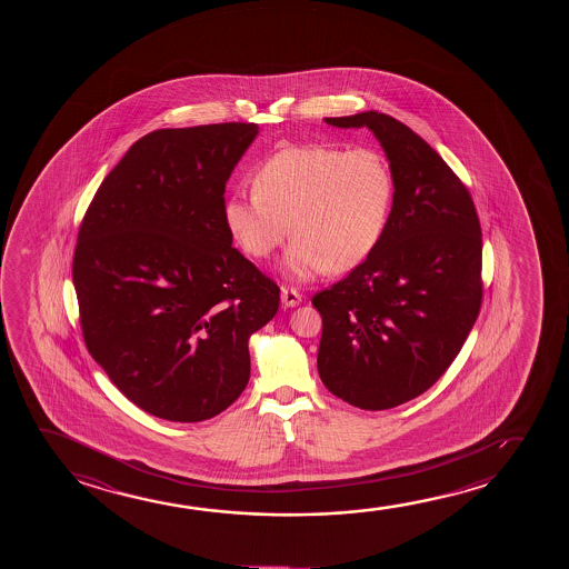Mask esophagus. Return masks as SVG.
Instances as JSON below:
<instances>
[{
	"label": "esophagus",
	"mask_w": 569,
	"mask_h": 569,
	"mask_svg": "<svg viewBox=\"0 0 569 569\" xmlns=\"http://www.w3.org/2000/svg\"><path fill=\"white\" fill-rule=\"evenodd\" d=\"M301 303V296L297 293L296 289L291 288H281V305L283 307H297V305Z\"/></svg>",
	"instance_id": "obj_1"
}]
</instances>
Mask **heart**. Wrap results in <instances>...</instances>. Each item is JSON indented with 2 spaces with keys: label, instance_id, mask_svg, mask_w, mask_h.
Wrapping results in <instances>:
<instances>
[{
  "label": "heart",
  "instance_id": "b5f03b06",
  "mask_svg": "<svg viewBox=\"0 0 569 569\" xmlns=\"http://www.w3.org/2000/svg\"><path fill=\"white\" fill-rule=\"evenodd\" d=\"M395 200L389 159L369 146H289L258 164L252 190L223 203L234 242L268 258L291 234L286 272L296 280L348 272L381 241Z\"/></svg>",
  "mask_w": 569,
  "mask_h": 569
}]
</instances>
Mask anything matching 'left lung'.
Returning <instances> with one entry per match:
<instances>
[{"instance_id":"1","label":"left lung","mask_w":569,"mask_h":569,"mask_svg":"<svg viewBox=\"0 0 569 569\" xmlns=\"http://www.w3.org/2000/svg\"><path fill=\"white\" fill-rule=\"evenodd\" d=\"M369 128L395 174L381 241L312 297L322 317L320 381L361 410L405 405L459 356L482 305V231L467 187L436 149L377 110L325 118Z\"/></svg>"}]
</instances>
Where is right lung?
Returning a JSON list of instances; mask_svg holds the SVG:
<instances>
[{"label":"right lung","instance_id":"1","mask_svg":"<svg viewBox=\"0 0 569 569\" xmlns=\"http://www.w3.org/2000/svg\"><path fill=\"white\" fill-rule=\"evenodd\" d=\"M257 136L242 122L143 136L79 227L71 273L87 350L157 418L210 420L233 405L250 336L280 307L223 221L227 180Z\"/></svg>","mask_w":569,"mask_h":569}]
</instances>
